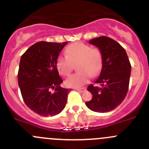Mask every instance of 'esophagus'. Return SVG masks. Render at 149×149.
Returning <instances> with one entry per match:
<instances>
[{
	"label": "esophagus",
	"instance_id": "esophagus-1",
	"mask_svg": "<svg viewBox=\"0 0 149 149\" xmlns=\"http://www.w3.org/2000/svg\"><path fill=\"white\" fill-rule=\"evenodd\" d=\"M76 90L80 91V92H84V91H86V88H76Z\"/></svg>",
	"mask_w": 149,
	"mask_h": 149
}]
</instances>
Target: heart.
Returning <instances> with one entry per match:
<instances>
[{
    "label": "heart",
    "mask_w": 149,
    "mask_h": 149,
    "mask_svg": "<svg viewBox=\"0 0 149 149\" xmlns=\"http://www.w3.org/2000/svg\"><path fill=\"white\" fill-rule=\"evenodd\" d=\"M76 64L79 72L66 79L65 85L68 87H81L90 77L97 76L103 65L102 53L98 48H91L85 43H72L66 47L65 56L61 55L57 58L56 68L61 76H67Z\"/></svg>",
    "instance_id": "obj_1"
}]
</instances>
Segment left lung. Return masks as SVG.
<instances>
[{"instance_id": "1", "label": "left lung", "mask_w": 149, "mask_h": 149, "mask_svg": "<svg viewBox=\"0 0 149 149\" xmlns=\"http://www.w3.org/2000/svg\"><path fill=\"white\" fill-rule=\"evenodd\" d=\"M89 43L102 52L103 65L95 81L100 86H88L87 90L91 93L92 99L86 105L94 112H107L115 109L125 98L131 65L125 49L115 40L102 36L92 39Z\"/></svg>"}]
</instances>
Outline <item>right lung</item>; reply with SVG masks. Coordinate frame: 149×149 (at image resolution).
I'll return each mask as SVG.
<instances>
[{
    "instance_id": "right-lung-1",
    "label": "right lung",
    "mask_w": 149,
    "mask_h": 149,
    "mask_svg": "<svg viewBox=\"0 0 149 149\" xmlns=\"http://www.w3.org/2000/svg\"><path fill=\"white\" fill-rule=\"evenodd\" d=\"M67 43L38 42L21 58L18 83L22 98L41 116L58 115L67 102L69 89L61 86L63 80L56 68L57 58Z\"/></svg>"
}]
</instances>
